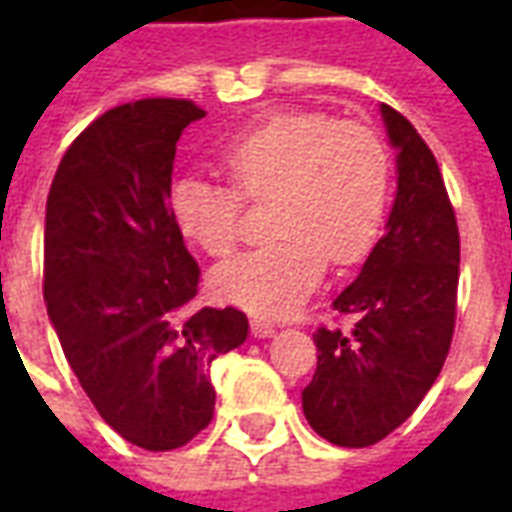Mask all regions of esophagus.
<instances>
[{"mask_svg": "<svg viewBox=\"0 0 512 512\" xmlns=\"http://www.w3.org/2000/svg\"><path fill=\"white\" fill-rule=\"evenodd\" d=\"M274 332H277V326H274L271 321H263V318H255V321H252V334H255L257 340L274 337Z\"/></svg>", "mask_w": 512, "mask_h": 512, "instance_id": "1", "label": "esophagus"}]
</instances>
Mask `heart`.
<instances>
[{
  "label": "heart",
  "mask_w": 512,
  "mask_h": 512,
  "mask_svg": "<svg viewBox=\"0 0 512 512\" xmlns=\"http://www.w3.org/2000/svg\"><path fill=\"white\" fill-rule=\"evenodd\" d=\"M233 186L183 175L169 213L191 244L227 255L241 235V195L271 205L277 241L249 249L213 271V290L235 307L282 318L321 282L326 260L351 266L384 227L392 161L376 131L321 112H277L222 150Z\"/></svg>",
  "instance_id": "heart-1"
}]
</instances>
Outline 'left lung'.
<instances>
[{
	"label": "left lung",
	"instance_id": "8db88e82",
	"mask_svg": "<svg viewBox=\"0 0 512 512\" xmlns=\"http://www.w3.org/2000/svg\"><path fill=\"white\" fill-rule=\"evenodd\" d=\"M378 112L395 147V202L384 238L332 301L354 326L312 334L318 370L301 392L312 430L337 447H370L414 414L455 326L461 238L439 164L406 117Z\"/></svg>",
	"mask_w": 512,
	"mask_h": 512
}]
</instances>
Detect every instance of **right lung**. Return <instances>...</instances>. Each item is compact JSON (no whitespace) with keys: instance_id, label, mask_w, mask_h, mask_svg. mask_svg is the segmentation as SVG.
Masks as SVG:
<instances>
[{"instance_id":"right-lung-1","label":"right lung","mask_w":512,"mask_h":512,"mask_svg":"<svg viewBox=\"0 0 512 512\" xmlns=\"http://www.w3.org/2000/svg\"><path fill=\"white\" fill-rule=\"evenodd\" d=\"M200 117L178 98L109 109L46 202L43 299L62 354L106 425L150 452L208 428L213 359L249 334L235 307H194L200 268L169 213L175 145Z\"/></svg>"}]
</instances>
